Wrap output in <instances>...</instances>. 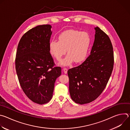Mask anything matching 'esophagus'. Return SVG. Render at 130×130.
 Here are the masks:
<instances>
[{
	"label": "esophagus",
	"mask_w": 130,
	"mask_h": 130,
	"mask_svg": "<svg viewBox=\"0 0 130 130\" xmlns=\"http://www.w3.org/2000/svg\"><path fill=\"white\" fill-rule=\"evenodd\" d=\"M63 71H64V72L65 73H67L68 69H67V68H63Z\"/></svg>",
	"instance_id": "34e87169"
}]
</instances>
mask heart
<instances>
[{"label": "heart", "instance_id": "1", "mask_svg": "<svg viewBox=\"0 0 130 130\" xmlns=\"http://www.w3.org/2000/svg\"><path fill=\"white\" fill-rule=\"evenodd\" d=\"M58 41L53 40L49 43V50L51 56L59 61L66 51L68 54L60 64L68 66L74 61L79 63L86 58L90 44L89 34L84 31L68 30L61 33Z\"/></svg>", "mask_w": 130, "mask_h": 130}]
</instances>
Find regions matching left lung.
Here are the masks:
<instances>
[{
	"mask_svg": "<svg viewBox=\"0 0 130 130\" xmlns=\"http://www.w3.org/2000/svg\"><path fill=\"white\" fill-rule=\"evenodd\" d=\"M90 54L80 65L69 69V89L71 99L84 104L96 99L105 88L114 66L113 46L108 35L95 28Z\"/></svg>",
	"mask_w": 130,
	"mask_h": 130,
	"instance_id": "8db88e82",
	"label": "left lung"
}]
</instances>
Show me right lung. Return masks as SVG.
Returning a JSON list of instances; mask_svg holds the SVG:
<instances>
[{
    "mask_svg": "<svg viewBox=\"0 0 130 130\" xmlns=\"http://www.w3.org/2000/svg\"><path fill=\"white\" fill-rule=\"evenodd\" d=\"M51 26L43 25L27 31L18 43L15 68L18 81L26 95L39 104L52 98L56 79L61 68L54 66L49 50Z\"/></svg>",
    "mask_w": 130,
    "mask_h": 130,
    "instance_id": "obj_1",
    "label": "right lung"
}]
</instances>
